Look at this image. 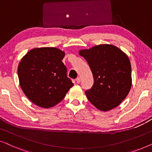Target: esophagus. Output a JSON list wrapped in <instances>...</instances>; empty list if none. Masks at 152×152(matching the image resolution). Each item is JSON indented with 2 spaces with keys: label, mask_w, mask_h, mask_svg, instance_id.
<instances>
[{
  "label": "esophagus",
  "mask_w": 152,
  "mask_h": 152,
  "mask_svg": "<svg viewBox=\"0 0 152 152\" xmlns=\"http://www.w3.org/2000/svg\"><path fill=\"white\" fill-rule=\"evenodd\" d=\"M76 82H77V84H80V82H81V78L80 77L76 79Z\"/></svg>",
  "instance_id": "1"
}]
</instances>
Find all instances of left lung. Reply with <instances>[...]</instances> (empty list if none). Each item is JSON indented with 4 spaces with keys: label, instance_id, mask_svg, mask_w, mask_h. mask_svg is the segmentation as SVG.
<instances>
[{
    "label": "left lung",
    "instance_id": "8db88e82",
    "mask_svg": "<svg viewBox=\"0 0 152 152\" xmlns=\"http://www.w3.org/2000/svg\"><path fill=\"white\" fill-rule=\"evenodd\" d=\"M79 54L88 62L94 79L92 88L85 93L89 102L102 111L117 107L132 87V66L128 56L110 44L81 50Z\"/></svg>",
    "mask_w": 152,
    "mask_h": 152
}]
</instances>
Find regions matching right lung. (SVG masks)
Here are the masks:
<instances>
[{
    "label": "right lung",
    "instance_id": "add662e5",
    "mask_svg": "<svg viewBox=\"0 0 152 152\" xmlns=\"http://www.w3.org/2000/svg\"><path fill=\"white\" fill-rule=\"evenodd\" d=\"M64 56L65 53L57 48H37L30 50L19 62L20 88L38 107L47 109L57 104L73 86L61 61Z\"/></svg>",
    "mask_w": 152,
    "mask_h": 152
}]
</instances>
